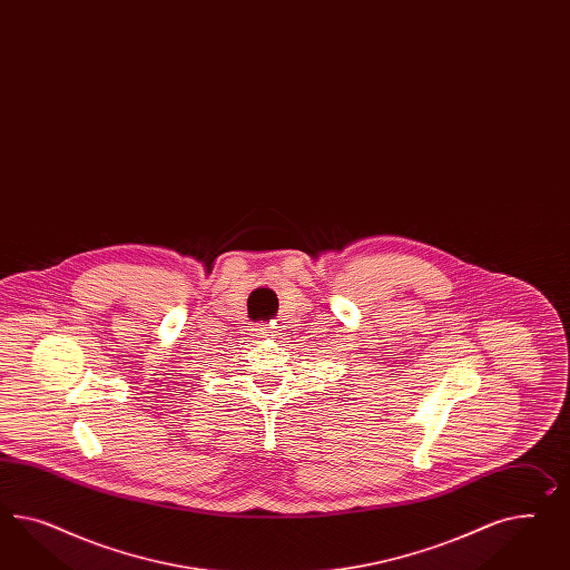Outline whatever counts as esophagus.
<instances>
[{
    "instance_id": "obj_1",
    "label": "esophagus",
    "mask_w": 570,
    "mask_h": 570,
    "mask_svg": "<svg viewBox=\"0 0 570 570\" xmlns=\"http://www.w3.org/2000/svg\"><path fill=\"white\" fill-rule=\"evenodd\" d=\"M253 334H255L259 340L274 338V336H276V334L272 332V327H265V325L259 324L253 327Z\"/></svg>"
}]
</instances>
